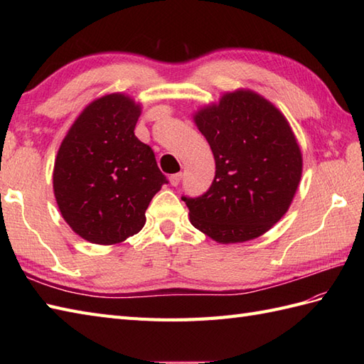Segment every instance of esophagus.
Returning <instances> with one entry per match:
<instances>
[{"label":"esophagus","mask_w":364,"mask_h":364,"mask_svg":"<svg viewBox=\"0 0 364 364\" xmlns=\"http://www.w3.org/2000/svg\"><path fill=\"white\" fill-rule=\"evenodd\" d=\"M181 178H183V173H173V175L168 176V181H170V184H172V186H178V184H180V181H181Z\"/></svg>","instance_id":"obj_1"}]
</instances>
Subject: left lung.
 Segmentation results:
<instances>
[{"instance_id": "obj_1", "label": "left lung", "mask_w": 364, "mask_h": 364, "mask_svg": "<svg viewBox=\"0 0 364 364\" xmlns=\"http://www.w3.org/2000/svg\"><path fill=\"white\" fill-rule=\"evenodd\" d=\"M194 122L208 144L215 176L202 197H181L189 220L219 244L252 241L289 210L301 178V151L289 122L249 89L200 107Z\"/></svg>"}]
</instances>
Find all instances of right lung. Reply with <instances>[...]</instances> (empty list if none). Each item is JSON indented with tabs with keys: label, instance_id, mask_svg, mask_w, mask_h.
<instances>
[{
	"label": "right lung",
	"instance_id": "obj_1",
	"mask_svg": "<svg viewBox=\"0 0 364 364\" xmlns=\"http://www.w3.org/2000/svg\"><path fill=\"white\" fill-rule=\"evenodd\" d=\"M141 111L120 92L94 100L67 131L54 159L59 211L92 244H120L139 233L151 198L167 183L153 150L134 136Z\"/></svg>",
	"mask_w": 364,
	"mask_h": 364
}]
</instances>
